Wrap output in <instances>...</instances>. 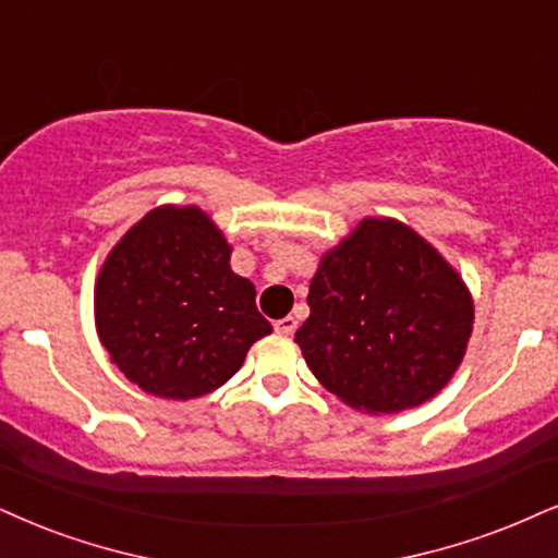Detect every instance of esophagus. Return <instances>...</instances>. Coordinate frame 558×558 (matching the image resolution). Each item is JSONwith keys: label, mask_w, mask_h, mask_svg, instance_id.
<instances>
[{"label": "esophagus", "mask_w": 558, "mask_h": 558, "mask_svg": "<svg viewBox=\"0 0 558 558\" xmlns=\"http://www.w3.org/2000/svg\"><path fill=\"white\" fill-rule=\"evenodd\" d=\"M274 331L281 333V336H292L298 331V318H292V315H287V318H281L274 323Z\"/></svg>", "instance_id": "obj_1"}]
</instances>
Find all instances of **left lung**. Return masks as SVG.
I'll use <instances>...</instances> for the list:
<instances>
[{
    "label": "left lung",
    "instance_id": "1",
    "mask_svg": "<svg viewBox=\"0 0 558 558\" xmlns=\"http://www.w3.org/2000/svg\"><path fill=\"white\" fill-rule=\"evenodd\" d=\"M294 333L323 388L396 414L437 396L463 362L473 300L458 271L398 219L367 217L320 258Z\"/></svg>",
    "mask_w": 558,
    "mask_h": 558
}]
</instances>
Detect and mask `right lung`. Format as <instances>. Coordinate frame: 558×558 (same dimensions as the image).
I'll return each instance as SVG.
<instances>
[{
	"instance_id": "add662e5",
	"label": "right lung",
	"mask_w": 558,
	"mask_h": 558,
	"mask_svg": "<svg viewBox=\"0 0 558 558\" xmlns=\"http://www.w3.org/2000/svg\"><path fill=\"white\" fill-rule=\"evenodd\" d=\"M198 206H157L123 235L95 281V326L144 393L189 401L217 390L271 333L256 287Z\"/></svg>"
}]
</instances>
